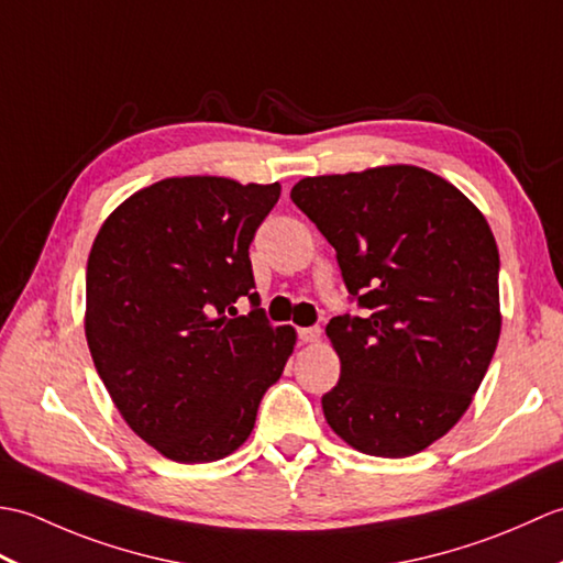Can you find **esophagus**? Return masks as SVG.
Segmentation results:
<instances>
[{"instance_id": "34e87169", "label": "esophagus", "mask_w": 563, "mask_h": 563, "mask_svg": "<svg viewBox=\"0 0 563 563\" xmlns=\"http://www.w3.org/2000/svg\"><path fill=\"white\" fill-rule=\"evenodd\" d=\"M297 336H300L302 343H314L321 336V329L319 327H302V329H297Z\"/></svg>"}]
</instances>
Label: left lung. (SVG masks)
Returning <instances> with one entry per match:
<instances>
[{
    "instance_id": "1",
    "label": "left lung",
    "mask_w": 563,
    "mask_h": 563,
    "mask_svg": "<svg viewBox=\"0 0 563 563\" xmlns=\"http://www.w3.org/2000/svg\"><path fill=\"white\" fill-rule=\"evenodd\" d=\"M290 198L336 249L361 317L327 327L339 385L321 397L351 448L409 457L470 409L500 336L498 246L479 208L421 166L307 176Z\"/></svg>"
}]
</instances>
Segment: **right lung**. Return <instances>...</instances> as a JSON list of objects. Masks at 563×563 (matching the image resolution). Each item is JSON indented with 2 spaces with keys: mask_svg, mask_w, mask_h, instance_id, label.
Instances as JSON below:
<instances>
[{
  "mask_svg": "<svg viewBox=\"0 0 563 563\" xmlns=\"http://www.w3.org/2000/svg\"><path fill=\"white\" fill-rule=\"evenodd\" d=\"M280 184L176 176L137 190L93 239L84 331L115 409L181 464L214 462L251 435L292 355V327L258 307L249 244ZM249 296L252 312L235 317Z\"/></svg>",
  "mask_w": 563,
  "mask_h": 563,
  "instance_id": "right-lung-1",
  "label": "right lung"
}]
</instances>
